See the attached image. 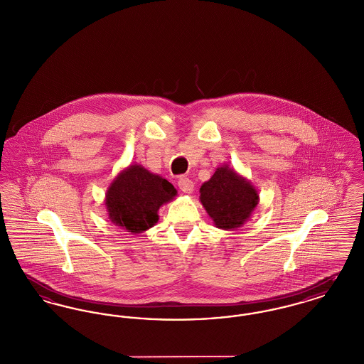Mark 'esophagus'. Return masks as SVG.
<instances>
[{
	"mask_svg": "<svg viewBox=\"0 0 364 364\" xmlns=\"http://www.w3.org/2000/svg\"><path fill=\"white\" fill-rule=\"evenodd\" d=\"M177 184H178V188L183 191L184 193H191L193 191V183L188 177H180Z\"/></svg>",
	"mask_w": 364,
	"mask_h": 364,
	"instance_id": "esophagus-1",
	"label": "esophagus"
}]
</instances>
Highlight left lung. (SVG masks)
I'll return each mask as SVG.
<instances>
[{
	"label": "left lung",
	"instance_id": "1",
	"mask_svg": "<svg viewBox=\"0 0 364 364\" xmlns=\"http://www.w3.org/2000/svg\"><path fill=\"white\" fill-rule=\"evenodd\" d=\"M199 200L218 229L235 230L244 225L259 203L251 180L233 168L221 165L199 190Z\"/></svg>",
	"mask_w": 364,
	"mask_h": 364
}]
</instances>
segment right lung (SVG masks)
Returning <instances> with one entry per match:
<instances>
[{"mask_svg":"<svg viewBox=\"0 0 364 364\" xmlns=\"http://www.w3.org/2000/svg\"><path fill=\"white\" fill-rule=\"evenodd\" d=\"M177 191L159 174L132 164L117 174L105 195L109 220L116 226L141 233L158 223V210L173 200Z\"/></svg>","mask_w":364,"mask_h":364,"instance_id":"add662e5","label":"right lung"}]
</instances>
